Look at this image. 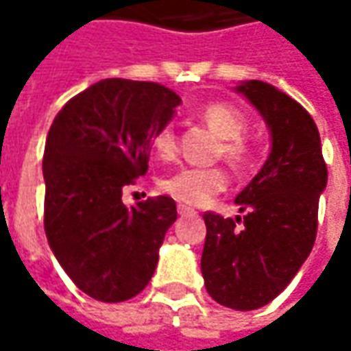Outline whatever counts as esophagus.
<instances>
[{
  "label": "esophagus",
  "instance_id": "34e87169",
  "mask_svg": "<svg viewBox=\"0 0 351 351\" xmlns=\"http://www.w3.org/2000/svg\"><path fill=\"white\" fill-rule=\"evenodd\" d=\"M178 213L182 215V217H195L197 210L191 209V207H187V205H178Z\"/></svg>",
  "mask_w": 351,
  "mask_h": 351
}]
</instances>
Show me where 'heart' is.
Listing matches in <instances>:
<instances>
[{
    "mask_svg": "<svg viewBox=\"0 0 351 351\" xmlns=\"http://www.w3.org/2000/svg\"><path fill=\"white\" fill-rule=\"evenodd\" d=\"M201 119L221 136L219 156L236 169H248L256 160V146L246 132V119L226 103H209L201 109ZM152 150L158 158L169 160L178 152V138L169 127L160 128L152 136ZM228 185L223 166H183L166 176L160 187L173 199L187 205H203Z\"/></svg>",
    "mask_w": 351,
    "mask_h": 351,
    "instance_id": "obj_1",
    "label": "heart"
}]
</instances>
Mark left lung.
Returning a JSON list of instances; mask_svg holds the SVG:
<instances>
[{"label":"left lung","mask_w":351,"mask_h":351,"mask_svg":"<svg viewBox=\"0 0 351 351\" xmlns=\"http://www.w3.org/2000/svg\"><path fill=\"white\" fill-rule=\"evenodd\" d=\"M271 130V152L258 176L238 193L244 217L207 210L201 271L210 297L234 311L274 301L315 246L318 197L328 169L313 117L287 93L250 80L238 86Z\"/></svg>","instance_id":"obj_1"}]
</instances>
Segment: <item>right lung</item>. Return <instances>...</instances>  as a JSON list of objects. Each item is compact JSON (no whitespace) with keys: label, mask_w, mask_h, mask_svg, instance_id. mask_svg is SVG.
I'll use <instances>...</instances> for the list:
<instances>
[{"label":"right lung","mask_w":351,"mask_h":351,"mask_svg":"<svg viewBox=\"0 0 351 351\" xmlns=\"http://www.w3.org/2000/svg\"><path fill=\"white\" fill-rule=\"evenodd\" d=\"M180 103L162 84L109 77L72 97L48 130L45 232L75 287L97 301H128L154 276L176 201L125 207L123 189L146 173L152 136Z\"/></svg>","instance_id":"right-lung-1"}]
</instances>
